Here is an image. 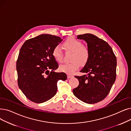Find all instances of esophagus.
<instances>
[{
  "label": "esophagus",
  "mask_w": 131,
  "mask_h": 131,
  "mask_svg": "<svg viewBox=\"0 0 131 131\" xmlns=\"http://www.w3.org/2000/svg\"><path fill=\"white\" fill-rule=\"evenodd\" d=\"M73 77V75H71L70 74H67V78H72Z\"/></svg>",
  "instance_id": "34e87169"
}]
</instances>
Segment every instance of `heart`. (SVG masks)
Masks as SVG:
<instances>
[{
	"label": "heart",
	"instance_id": "heart-1",
	"mask_svg": "<svg viewBox=\"0 0 131 131\" xmlns=\"http://www.w3.org/2000/svg\"><path fill=\"white\" fill-rule=\"evenodd\" d=\"M64 48L72 52L70 63L64 64L60 66L61 71L68 74H72L77 70L80 64L84 65L88 61L90 52L87 47L83 45L82 42L74 37H70L62 44ZM52 56L58 62H61L63 60V54L58 46H56L52 50Z\"/></svg>",
	"mask_w": 131,
	"mask_h": 131
}]
</instances>
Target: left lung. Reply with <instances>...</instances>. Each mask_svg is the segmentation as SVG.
<instances>
[{
    "label": "left lung",
    "instance_id": "8db88e82",
    "mask_svg": "<svg viewBox=\"0 0 131 131\" xmlns=\"http://www.w3.org/2000/svg\"><path fill=\"white\" fill-rule=\"evenodd\" d=\"M77 38L87 42L90 55L80 71L86 74L75 76L79 84L73 93L85 103H96L106 97L116 80V56L106 42L93 34L80 35Z\"/></svg>",
    "mask_w": 131,
    "mask_h": 131
}]
</instances>
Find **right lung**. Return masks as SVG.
Segmentation results:
<instances>
[{
	"label": "right lung",
	"mask_w": 131,
	"mask_h": 131,
	"mask_svg": "<svg viewBox=\"0 0 131 131\" xmlns=\"http://www.w3.org/2000/svg\"><path fill=\"white\" fill-rule=\"evenodd\" d=\"M62 40L58 36L42 34L28 39L20 49L16 61L18 86L33 102L41 103L53 97L57 82L67 79L65 73L54 71L58 64L52 50Z\"/></svg>",
	"instance_id": "right-lung-1"
}]
</instances>
